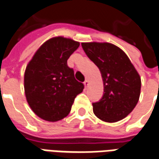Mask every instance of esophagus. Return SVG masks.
Masks as SVG:
<instances>
[{
  "label": "esophagus",
  "mask_w": 159,
  "mask_h": 159,
  "mask_svg": "<svg viewBox=\"0 0 159 159\" xmlns=\"http://www.w3.org/2000/svg\"><path fill=\"white\" fill-rule=\"evenodd\" d=\"M89 80H85V81H84V83H83V84H84L85 87H88V86H89Z\"/></svg>",
  "instance_id": "esophagus-1"
}]
</instances>
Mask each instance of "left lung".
<instances>
[{
	"instance_id": "8db88e82",
	"label": "left lung",
	"mask_w": 159,
	"mask_h": 159,
	"mask_svg": "<svg viewBox=\"0 0 159 159\" xmlns=\"http://www.w3.org/2000/svg\"><path fill=\"white\" fill-rule=\"evenodd\" d=\"M84 52L100 70L103 95L93 103L94 115L103 121L116 122L136 107L141 93V77L130 59L109 43H82Z\"/></svg>"
}]
</instances>
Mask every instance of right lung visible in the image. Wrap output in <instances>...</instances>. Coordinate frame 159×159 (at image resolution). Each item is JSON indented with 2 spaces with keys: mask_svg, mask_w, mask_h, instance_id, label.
<instances>
[{
  "mask_svg": "<svg viewBox=\"0 0 159 159\" xmlns=\"http://www.w3.org/2000/svg\"><path fill=\"white\" fill-rule=\"evenodd\" d=\"M79 42L55 37L41 45L27 66L24 91L32 110L47 121L61 120L70 113L76 95L84 85L77 82L67 66Z\"/></svg>",
  "mask_w": 159,
  "mask_h": 159,
  "instance_id": "obj_1",
  "label": "right lung"
}]
</instances>
